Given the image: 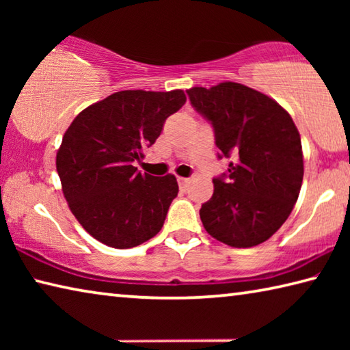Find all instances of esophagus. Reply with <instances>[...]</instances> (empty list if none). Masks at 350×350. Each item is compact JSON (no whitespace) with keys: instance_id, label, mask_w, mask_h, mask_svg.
Listing matches in <instances>:
<instances>
[{"instance_id":"1","label":"esophagus","mask_w":350,"mask_h":350,"mask_svg":"<svg viewBox=\"0 0 350 350\" xmlns=\"http://www.w3.org/2000/svg\"><path fill=\"white\" fill-rule=\"evenodd\" d=\"M177 182H179V185L182 187V188H185L187 185H188V179H187V177H177Z\"/></svg>"}]
</instances>
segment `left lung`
I'll list each match as a JSON object with an SVG mask.
<instances>
[{
    "label": "left lung",
    "mask_w": 350,
    "mask_h": 350,
    "mask_svg": "<svg viewBox=\"0 0 350 350\" xmlns=\"http://www.w3.org/2000/svg\"><path fill=\"white\" fill-rule=\"evenodd\" d=\"M187 94L215 129L217 157H233L227 173L213 179L215 193L199 211L205 230L236 248L267 241L287 221L303 183V148L292 117L241 83Z\"/></svg>",
    "instance_id": "1"
}]
</instances>
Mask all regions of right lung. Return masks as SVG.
<instances>
[{
    "label": "right lung",
    "instance_id": "obj_1",
    "mask_svg": "<svg viewBox=\"0 0 350 350\" xmlns=\"http://www.w3.org/2000/svg\"><path fill=\"white\" fill-rule=\"evenodd\" d=\"M187 102L182 90L120 91L83 109L63 135L57 171L69 208L92 238L131 248L156 236L179 185L134 167Z\"/></svg>",
    "mask_w": 350,
    "mask_h": 350
}]
</instances>
